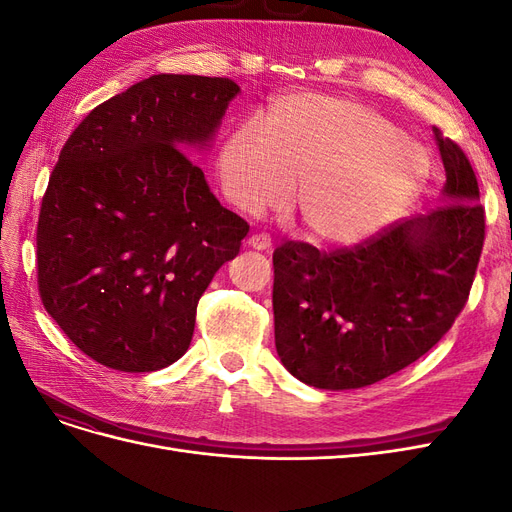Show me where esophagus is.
Listing matches in <instances>:
<instances>
[{"mask_svg":"<svg viewBox=\"0 0 512 512\" xmlns=\"http://www.w3.org/2000/svg\"><path fill=\"white\" fill-rule=\"evenodd\" d=\"M247 245L254 247V250L265 252V250H269L273 243H271V237L265 235V232H256V235H252L250 239H247Z\"/></svg>","mask_w":512,"mask_h":512,"instance_id":"obj_1","label":"esophagus"}]
</instances>
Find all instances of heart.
Here are the masks:
<instances>
[{"label":"heart","mask_w":512,"mask_h":512,"mask_svg":"<svg viewBox=\"0 0 512 512\" xmlns=\"http://www.w3.org/2000/svg\"><path fill=\"white\" fill-rule=\"evenodd\" d=\"M421 145L376 108L348 98L292 94L277 100L265 126L247 121L220 153L228 200L247 213L294 209L309 237L354 243L391 222L421 185Z\"/></svg>","instance_id":"1"}]
</instances>
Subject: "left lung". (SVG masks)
<instances>
[{
  "instance_id": "8db88e82",
  "label": "left lung",
  "mask_w": 512,
  "mask_h": 512,
  "mask_svg": "<svg viewBox=\"0 0 512 512\" xmlns=\"http://www.w3.org/2000/svg\"><path fill=\"white\" fill-rule=\"evenodd\" d=\"M433 134L446 170L440 207L354 247L286 241L273 252L275 348L301 382L344 391L389 378L436 346L466 305L485 209L466 153Z\"/></svg>"
}]
</instances>
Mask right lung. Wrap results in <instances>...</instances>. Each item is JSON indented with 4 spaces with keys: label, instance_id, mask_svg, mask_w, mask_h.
Segmentation results:
<instances>
[{
    "label": "right lung",
    "instance_id": "add662e5",
    "mask_svg": "<svg viewBox=\"0 0 512 512\" xmlns=\"http://www.w3.org/2000/svg\"><path fill=\"white\" fill-rule=\"evenodd\" d=\"M239 85L153 74L96 106L42 196L36 260L46 312L117 371H156L190 348L196 305L250 230L185 151L207 147Z\"/></svg>",
    "mask_w": 512,
    "mask_h": 512
}]
</instances>
